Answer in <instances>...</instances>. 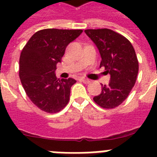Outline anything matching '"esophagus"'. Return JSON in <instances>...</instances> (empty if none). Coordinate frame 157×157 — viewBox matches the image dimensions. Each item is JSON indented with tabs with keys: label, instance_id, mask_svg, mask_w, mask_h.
Segmentation results:
<instances>
[{
	"label": "esophagus",
	"instance_id": "34e87169",
	"mask_svg": "<svg viewBox=\"0 0 157 157\" xmlns=\"http://www.w3.org/2000/svg\"><path fill=\"white\" fill-rule=\"evenodd\" d=\"M81 81H83L85 84H90L91 82L90 80H89V79H86V78H81Z\"/></svg>",
	"mask_w": 157,
	"mask_h": 157
}]
</instances>
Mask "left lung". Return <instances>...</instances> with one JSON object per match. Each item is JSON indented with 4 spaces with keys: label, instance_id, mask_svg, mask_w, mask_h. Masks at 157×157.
<instances>
[{
    "label": "left lung",
    "instance_id": "left-lung-1",
    "mask_svg": "<svg viewBox=\"0 0 157 157\" xmlns=\"http://www.w3.org/2000/svg\"><path fill=\"white\" fill-rule=\"evenodd\" d=\"M85 33L99 50L100 67L111 76L94 101L104 109L115 108L126 99L136 82L139 61L135 50L126 37L108 28L86 29Z\"/></svg>",
    "mask_w": 157,
    "mask_h": 157
}]
</instances>
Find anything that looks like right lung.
I'll list each match as a JSON object with an SVG mask.
<instances>
[{"instance_id":"1","label":"right lung","mask_w":157,"mask_h":157,"mask_svg":"<svg viewBox=\"0 0 157 157\" xmlns=\"http://www.w3.org/2000/svg\"><path fill=\"white\" fill-rule=\"evenodd\" d=\"M82 32L42 29L34 33L22 50L18 71L21 83L29 99L43 112L56 113L68 103L71 87L76 81L58 79L54 71L67 45Z\"/></svg>"}]
</instances>
